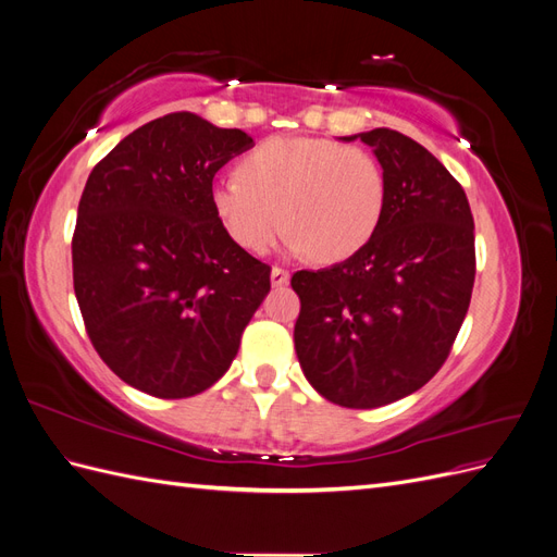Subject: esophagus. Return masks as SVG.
I'll return each instance as SVG.
<instances>
[{"mask_svg":"<svg viewBox=\"0 0 557 557\" xmlns=\"http://www.w3.org/2000/svg\"><path fill=\"white\" fill-rule=\"evenodd\" d=\"M290 281V272L288 269H283V267H272V285L274 288H281V285H285Z\"/></svg>","mask_w":557,"mask_h":557,"instance_id":"1","label":"esophagus"}]
</instances>
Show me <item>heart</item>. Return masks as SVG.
I'll list each match as a JSON object with an SVG mask.
<instances>
[{
  "mask_svg": "<svg viewBox=\"0 0 557 557\" xmlns=\"http://www.w3.org/2000/svg\"><path fill=\"white\" fill-rule=\"evenodd\" d=\"M209 197L225 232L250 252L272 248L285 225L297 250H311L320 262H342L374 237L385 174L367 148L274 137L239 162L237 178L215 181Z\"/></svg>",
  "mask_w": 557,
  "mask_h": 557,
  "instance_id": "obj_1",
  "label": "heart"
}]
</instances>
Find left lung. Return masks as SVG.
Segmentation results:
<instances>
[{
  "mask_svg": "<svg viewBox=\"0 0 557 557\" xmlns=\"http://www.w3.org/2000/svg\"><path fill=\"white\" fill-rule=\"evenodd\" d=\"M352 137H348L350 141ZM385 174L369 244L323 272H295V350L315 391L376 409L423 387L455 344L476 276L474 218L462 185L395 129L360 134Z\"/></svg>",
  "mask_w": 557,
  "mask_h": 557,
  "instance_id": "1",
  "label": "left lung"
}]
</instances>
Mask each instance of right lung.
Returning a JSON list of instances; mask_svg holds the SVG:
<instances>
[{
    "mask_svg": "<svg viewBox=\"0 0 557 557\" xmlns=\"http://www.w3.org/2000/svg\"><path fill=\"white\" fill-rule=\"evenodd\" d=\"M252 146L181 111L134 129L95 164L72 237L74 293L99 358L160 399L221 379L272 288V267L218 221L213 176Z\"/></svg>",
    "mask_w": 557,
    "mask_h": 557,
    "instance_id": "add662e5",
    "label": "right lung"
}]
</instances>
